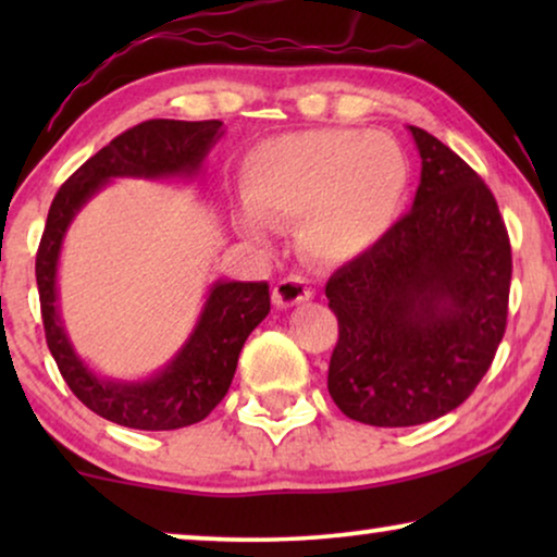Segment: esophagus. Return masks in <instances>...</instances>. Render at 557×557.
Listing matches in <instances>:
<instances>
[{
	"instance_id": "1",
	"label": "esophagus",
	"mask_w": 557,
	"mask_h": 557,
	"mask_svg": "<svg viewBox=\"0 0 557 557\" xmlns=\"http://www.w3.org/2000/svg\"><path fill=\"white\" fill-rule=\"evenodd\" d=\"M309 299H311V286H309L307 278L299 276V273L281 278L276 288H273V304H276V307H281V309L296 307V304L309 301Z\"/></svg>"
}]
</instances>
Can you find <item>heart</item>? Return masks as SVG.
I'll use <instances>...</instances> for the list:
<instances>
[{
    "label": "heart",
    "mask_w": 557,
    "mask_h": 557,
    "mask_svg": "<svg viewBox=\"0 0 557 557\" xmlns=\"http://www.w3.org/2000/svg\"><path fill=\"white\" fill-rule=\"evenodd\" d=\"M408 189V157L391 136L342 128L276 136L243 162L248 208L238 227L265 238L269 225L301 220V248L314 261L349 263L398 225Z\"/></svg>",
    "instance_id": "b5f03b06"
}]
</instances>
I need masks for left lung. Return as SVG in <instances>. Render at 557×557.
<instances>
[{
	"mask_svg": "<svg viewBox=\"0 0 557 557\" xmlns=\"http://www.w3.org/2000/svg\"><path fill=\"white\" fill-rule=\"evenodd\" d=\"M408 128L421 154L413 208L324 288L339 322L326 387L347 418L380 429L436 421L474 393L505 337L512 281L490 187Z\"/></svg>",
	"mask_w": 557,
	"mask_h": 557,
	"instance_id": "8db88e82",
	"label": "left lung"
}]
</instances>
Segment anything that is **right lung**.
<instances>
[{"mask_svg":"<svg viewBox=\"0 0 557 557\" xmlns=\"http://www.w3.org/2000/svg\"><path fill=\"white\" fill-rule=\"evenodd\" d=\"M223 136V121L151 119L128 128L75 170L50 205L37 248L45 339L67 387L106 421L139 431H174L200 423L225 398L248 334L271 311L265 281H215L193 334L147 380L101 377L75 352L58 304V261L67 227L90 197L116 177L193 180Z\"/></svg>","mask_w":557,"mask_h":557,"instance_id":"right-lung-1","label":"right lung"}]
</instances>
